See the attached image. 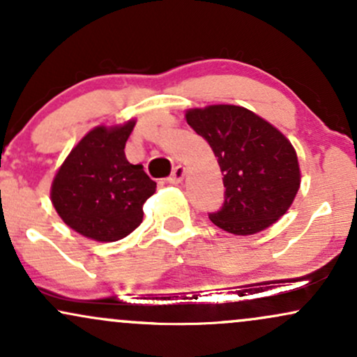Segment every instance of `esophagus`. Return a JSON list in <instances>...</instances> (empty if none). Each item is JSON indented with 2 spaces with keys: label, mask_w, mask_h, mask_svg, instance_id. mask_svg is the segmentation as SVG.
<instances>
[{
  "label": "esophagus",
  "mask_w": 357,
  "mask_h": 357,
  "mask_svg": "<svg viewBox=\"0 0 357 357\" xmlns=\"http://www.w3.org/2000/svg\"><path fill=\"white\" fill-rule=\"evenodd\" d=\"M184 174H186V167H184V166H176L174 169H173V173H171V176L166 179V181L169 183V184H179V183L183 181Z\"/></svg>",
  "instance_id": "1"
}]
</instances>
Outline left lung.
I'll list each match as a JSON object with an SVG mask.
<instances>
[{
  "label": "left lung",
  "instance_id": "obj_1",
  "mask_svg": "<svg viewBox=\"0 0 357 357\" xmlns=\"http://www.w3.org/2000/svg\"><path fill=\"white\" fill-rule=\"evenodd\" d=\"M186 121L218 158L225 199L210 220L233 235L265 230L289 210L301 186L297 154L272 124L238 105L192 109Z\"/></svg>",
  "mask_w": 357,
  "mask_h": 357
}]
</instances>
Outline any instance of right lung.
<instances>
[{
    "mask_svg": "<svg viewBox=\"0 0 357 357\" xmlns=\"http://www.w3.org/2000/svg\"><path fill=\"white\" fill-rule=\"evenodd\" d=\"M136 122L96 127L72 149L52 184V203L60 218L80 235L116 241L142 221V204L155 183L141 165H130L124 147Z\"/></svg>",
    "mask_w": 357,
    "mask_h": 357,
    "instance_id": "right-lung-1",
    "label": "right lung"
}]
</instances>
